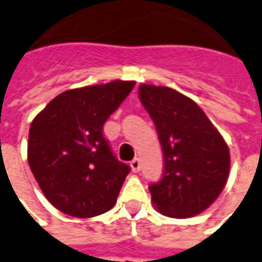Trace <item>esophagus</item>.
<instances>
[{
  "instance_id": "34e87169",
  "label": "esophagus",
  "mask_w": 262,
  "mask_h": 262,
  "mask_svg": "<svg viewBox=\"0 0 262 262\" xmlns=\"http://www.w3.org/2000/svg\"><path fill=\"white\" fill-rule=\"evenodd\" d=\"M130 168L133 172H139V170H140V161H139L138 158H135V159L130 162Z\"/></svg>"
}]
</instances>
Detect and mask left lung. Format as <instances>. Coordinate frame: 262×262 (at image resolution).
<instances>
[{
	"mask_svg": "<svg viewBox=\"0 0 262 262\" xmlns=\"http://www.w3.org/2000/svg\"><path fill=\"white\" fill-rule=\"evenodd\" d=\"M139 99L154 120L165 162L161 181L149 186L154 205L170 218L204 212L228 179V145L204 110L173 89L140 84Z\"/></svg>",
	"mask_w": 262,
	"mask_h": 262,
	"instance_id": "obj_1",
	"label": "left lung"
}]
</instances>
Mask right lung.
Masks as SVG:
<instances>
[{
    "mask_svg": "<svg viewBox=\"0 0 262 262\" xmlns=\"http://www.w3.org/2000/svg\"><path fill=\"white\" fill-rule=\"evenodd\" d=\"M135 81L71 89L34 117L28 165L50 204L76 218L112 209L130 168L117 161L103 124L129 96Z\"/></svg>",
    "mask_w": 262,
    "mask_h": 262,
    "instance_id": "obj_1",
    "label": "right lung"
}]
</instances>
